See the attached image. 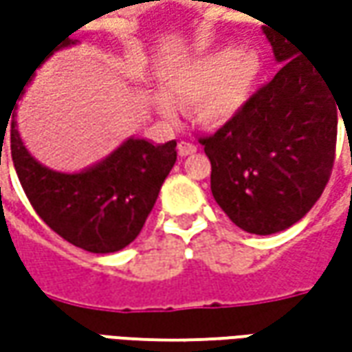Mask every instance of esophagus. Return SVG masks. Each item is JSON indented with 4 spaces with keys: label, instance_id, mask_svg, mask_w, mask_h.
<instances>
[{
    "label": "esophagus",
    "instance_id": "obj_1",
    "mask_svg": "<svg viewBox=\"0 0 352 352\" xmlns=\"http://www.w3.org/2000/svg\"><path fill=\"white\" fill-rule=\"evenodd\" d=\"M178 155L180 156H190V155H194L197 151V146L194 144V142H188V141H180L178 142Z\"/></svg>",
    "mask_w": 352,
    "mask_h": 352
}]
</instances>
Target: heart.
I'll use <instances>...</instances> for the list:
<instances>
[{
  "instance_id": "heart-1",
  "label": "heart",
  "mask_w": 352,
  "mask_h": 352,
  "mask_svg": "<svg viewBox=\"0 0 352 352\" xmlns=\"http://www.w3.org/2000/svg\"><path fill=\"white\" fill-rule=\"evenodd\" d=\"M261 76V60L254 52L221 48L204 54L174 70L164 82V95L156 107L174 117V103L194 105L201 123L221 125L245 107Z\"/></svg>"
}]
</instances>
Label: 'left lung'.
Returning <instances> with one entry per match:
<instances>
[{
	"instance_id": "1",
	"label": "left lung",
	"mask_w": 352,
	"mask_h": 352,
	"mask_svg": "<svg viewBox=\"0 0 352 352\" xmlns=\"http://www.w3.org/2000/svg\"><path fill=\"white\" fill-rule=\"evenodd\" d=\"M264 34L282 68L233 119L199 137L215 201L236 227L254 235L288 229L323 194L343 94L290 38L272 29Z\"/></svg>"
}]
</instances>
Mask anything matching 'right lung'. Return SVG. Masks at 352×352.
Masks as SVG:
<instances>
[{
  "label": "right lung",
  "instance_id": "obj_1",
  "mask_svg": "<svg viewBox=\"0 0 352 352\" xmlns=\"http://www.w3.org/2000/svg\"><path fill=\"white\" fill-rule=\"evenodd\" d=\"M70 45H74L72 38H62L47 58ZM3 131L0 129L1 139H6ZM11 158L36 215L64 241L103 254L125 249L141 233L160 186L176 162V141L153 144L144 139H129L96 166L62 174L38 164L29 155L13 116Z\"/></svg>",
  "mask_w": 352,
  "mask_h": 352
}]
</instances>
